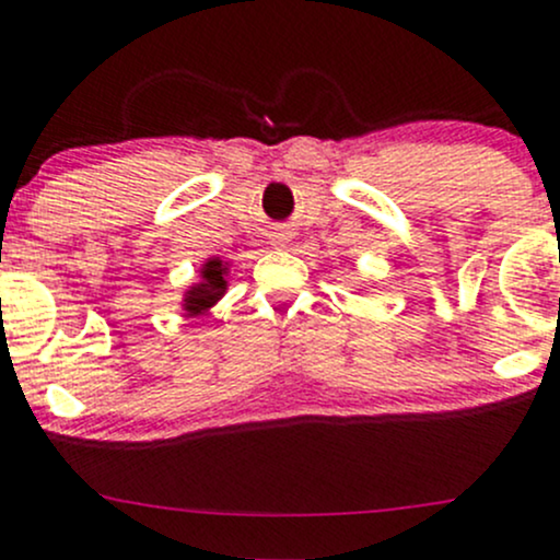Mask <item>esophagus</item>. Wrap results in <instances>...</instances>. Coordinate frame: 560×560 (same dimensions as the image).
<instances>
[{"label": "esophagus", "instance_id": "esophagus-1", "mask_svg": "<svg viewBox=\"0 0 560 560\" xmlns=\"http://www.w3.org/2000/svg\"><path fill=\"white\" fill-rule=\"evenodd\" d=\"M281 236H284V233H279V238H281Z\"/></svg>", "mask_w": 560, "mask_h": 560}]
</instances>
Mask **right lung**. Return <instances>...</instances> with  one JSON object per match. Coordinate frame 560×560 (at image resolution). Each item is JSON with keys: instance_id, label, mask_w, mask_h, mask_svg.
<instances>
[{"instance_id": "1", "label": "right lung", "mask_w": 560, "mask_h": 560, "mask_svg": "<svg viewBox=\"0 0 560 560\" xmlns=\"http://www.w3.org/2000/svg\"><path fill=\"white\" fill-rule=\"evenodd\" d=\"M225 266L220 260H210L201 268V284L190 287L186 294V311L190 316H199L207 308H212L225 292Z\"/></svg>"}]
</instances>
